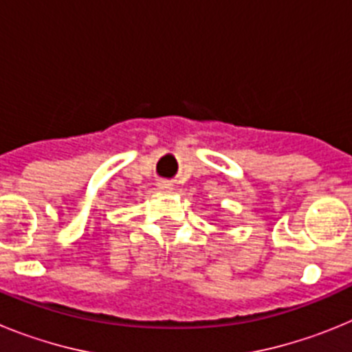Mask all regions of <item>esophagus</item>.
<instances>
[{
	"label": "esophagus",
	"mask_w": 352,
	"mask_h": 352,
	"mask_svg": "<svg viewBox=\"0 0 352 352\" xmlns=\"http://www.w3.org/2000/svg\"><path fill=\"white\" fill-rule=\"evenodd\" d=\"M158 188H160V190H164V192L173 190V186H170L169 182H160V183H158Z\"/></svg>",
	"instance_id": "1"
}]
</instances>
